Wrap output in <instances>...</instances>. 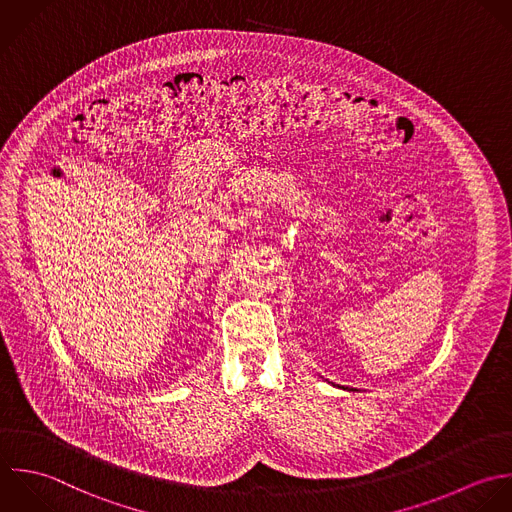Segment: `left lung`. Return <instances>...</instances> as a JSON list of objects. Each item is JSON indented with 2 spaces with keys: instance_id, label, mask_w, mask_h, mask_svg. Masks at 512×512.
Here are the masks:
<instances>
[{
  "instance_id": "left-lung-1",
  "label": "left lung",
  "mask_w": 512,
  "mask_h": 512,
  "mask_svg": "<svg viewBox=\"0 0 512 512\" xmlns=\"http://www.w3.org/2000/svg\"><path fill=\"white\" fill-rule=\"evenodd\" d=\"M343 389H345V387H343Z\"/></svg>"
}]
</instances>
